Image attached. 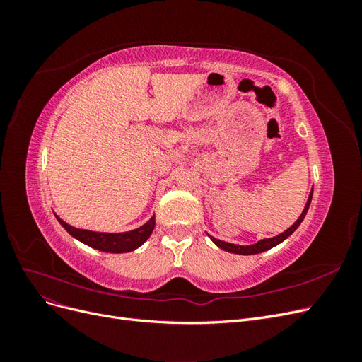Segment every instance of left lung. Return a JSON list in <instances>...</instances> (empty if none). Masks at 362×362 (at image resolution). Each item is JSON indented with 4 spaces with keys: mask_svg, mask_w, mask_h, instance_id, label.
<instances>
[{
    "mask_svg": "<svg viewBox=\"0 0 362 362\" xmlns=\"http://www.w3.org/2000/svg\"><path fill=\"white\" fill-rule=\"evenodd\" d=\"M311 199H313V190H311V193H310V196H308V201H306L303 211L300 213L298 221H296V222H294L288 229H286V231H284V233H281V234H278V235H275V237H270V238L258 240V242L254 243V245H245V246H243V245L228 243V242H223V240L214 238V237H211V235H208V237L211 238V242H213L217 247H221V249H223V250H226V252H231V254H237V255H255V254H259V252H264V250H269V249H272V247L278 246L279 243L284 242V240H287V238L296 231V229L299 228V225L302 223V221L305 218L306 213H308V208H310Z\"/></svg>",
    "mask_w": 362,
    "mask_h": 362,
    "instance_id": "1",
    "label": "left lung"
}]
</instances>
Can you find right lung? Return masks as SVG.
<instances>
[{
    "mask_svg": "<svg viewBox=\"0 0 362 362\" xmlns=\"http://www.w3.org/2000/svg\"><path fill=\"white\" fill-rule=\"evenodd\" d=\"M56 217L60 225L78 242L101 252H110V254H124V252H131L140 247L149 238L156 226V216H152L145 225L131 229V231L127 233H96L89 231V229L71 226L69 223L62 221L59 216Z\"/></svg>",
    "mask_w": 362,
    "mask_h": 362,
    "instance_id": "add662e5",
    "label": "right lung"
}]
</instances>
